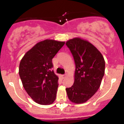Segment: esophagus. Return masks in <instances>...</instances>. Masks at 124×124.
Segmentation results:
<instances>
[{
  "instance_id": "34e87169",
  "label": "esophagus",
  "mask_w": 124,
  "mask_h": 124,
  "mask_svg": "<svg viewBox=\"0 0 124 124\" xmlns=\"http://www.w3.org/2000/svg\"><path fill=\"white\" fill-rule=\"evenodd\" d=\"M66 75H65H65H62V78H63V79H64V78H65V77H66Z\"/></svg>"
}]
</instances>
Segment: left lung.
<instances>
[{"mask_svg":"<svg viewBox=\"0 0 124 124\" xmlns=\"http://www.w3.org/2000/svg\"><path fill=\"white\" fill-rule=\"evenodd\" d=\"M73 55L76 69L75 82L66 88L68 98L76 104L83 103L96 93L104 75L105 61L103 55L88 41L79 38L66 42Z\"/></svg>","mask_w":124,"mask_h":124,"instance_id":"1","label":"left lung"}]
</instances>
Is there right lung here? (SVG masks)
Listing matches in <instances>:
<instances>
[{
    "mask_svg": "<svg viewBox=\"0 0 124 124\" xmlns=\"http://www.w3.org/2000/svg\"><path fill=\"white\" fill-rule=\"evenodd\" d=\"M64 44L52 39L41 41L25 54L20 63L19 75L24 88L39 104H51L56 99L59 78L52 70V61Z\"/></svg>",
    "mask_w": 124,
    "mask_h": 124,
    "instance_id": "obj_1",
    "label": "right lung"
}]
</instances>
